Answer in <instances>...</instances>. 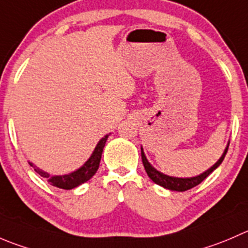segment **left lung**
I'll use <instances>...</instances> for the list:
<instances>
[{"mask_svg": "<svg viewBox=\"0 0 248 248\" xmlns=\"http://www.w3.org/2000/svg\"><path fill=\"white\" fill-rule=\"evenodd\" d=\"M228 146H229V144L227 145V148H225L224 153L222 154V156L219 157V160H218L217 162L212 166V167H210L207 170H205V172L201 173V174L195 175V177H190V178H178V177H170V175L163 174L162 172H160V170H157L155 167H153V166H151V163L149 162L148 158H146V156H145V154H144L143 148H140L141 149V161H143L144 168H145L149 178H150L154 183H156V184L160 185V186H163L165 189H168V190L186 191V190H189V189L194 188V186H196V185L200 184V183L202 182L205 178H207L208 175H210L211 173H212L213 170H215L216 168H217L218 166L223 162V160H224V157H225V154H227V151H228Z\"/></svg>", "mask_w": 248, "mask_h": 248, "instance_id": "1", "label": "left lung"}]
</instances>
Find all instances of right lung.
Returning a JSON list of instances; mask_svg holds the SVG:
<instances>
[{"instance_id":"right-lung-1","label":"right lung","mask_w":248,"mask_h":248,"mask_svg":"<svg viewBox=\"0 0 248 248\" xmlns=\"http://www.w3.org/2000/svg\"><path fill=\"white\" fill-rule=\"evenodd\" d=\"M109 136L110 133L103 137V138L98 141L94 150H93L92 155L90 156V158H88V160L86 161L80 168H78V170H74V172L68 173V174L50 175L49 173L41 170V168H38L37 166L33 165V163L30 162V161H29V165H30L31 167H33V170H35L41 177L46 178L47 182L50 183V185L57 186V188H60V189H65V190H70V189L76 188V186H78V185L83 184V183H86L87 180H90L91 178L95 174V172H97L98 168H99L103 149H104L105 143H107L108 137Z\"/></svg>"}]
</instances>
